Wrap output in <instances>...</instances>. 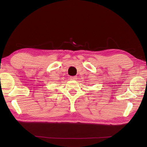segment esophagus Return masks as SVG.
Segmentation results:
<instances>
[{"instance_id": "obj_1", "label": "esophagus", "mask_w": 147, "mask_h": 147, "mask_svg": "<svg viewBox=\"0 0 147 147\" xmlns=\"http://www.w3.org/2000/svg\"><path fill=\"white\" fill-rule=\"evenodd\" d=\"M77 78H78L77 76H71V77H70L71 80H76Z\"/></svg>"}]
</instances>
